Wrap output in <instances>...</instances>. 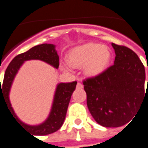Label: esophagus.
Masks as SVG:
<instances>
[{"instance_id":"esophagus-1","label":"esophagus","mask_w":148,"mask_h":148,"mask_svg":"<svg viewBox=\"0 0 148 148\" xmlns=\"http://www.w3.org/2000/svg\"><path fill=\"white\" fill-rule=\"evenodd\" d=\"M83 88V84L80 82H78L77 83V88Z\"/></svg>"}]
</instances>
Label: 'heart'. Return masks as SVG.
<instances>
[{"instance_id": "obj_1", "label": "heart", "mask_w": 148, "mask_h": 148, "mask_svg": "<svg viewBox=\"0 0 148 148\" xmlns=\"http://www.w3.org/2000/svg\"><path fill=\"white\" fill-rule=\"evenodd\" d=\"M111 59V51L109 47L98 43L88 42L72 48L68 55L69 64L74 68L84 66L87 76H95L106 69ZM62 67L67 68L66 64Z\"/></svg>"}]
</instances>
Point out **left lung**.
Instances as JSON below:
<instances>
[{
  "mask_svg": "<svg viewBox=\"0 0 148 148\" xmlns=\"http://www.w3.org/2000/svg\"><path fill=\"white\" fill-rule=\"evenodd\" d=\"M112 46L116 55L114 64L83 81L88 110L105 127L129 123L148 91L147 88L145 93V68L138 56L125 46Z\"/></svg>",
  "mask_w": 148,
  "mask_h": 148,
  "instance_id": "obj_1",
  "label": "left lung"
}]
</instances>
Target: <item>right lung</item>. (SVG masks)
<instances>
[{"label":"right lung","mask_w":148,"mask_h":148,"mask_svg":"<svg viewBox=\"0 0 148 148\" xmlns=\"http://www.w3.org/2000/svg\"><path fill=\"white\" fill-rule=\"evenodd\" d=\"M55 47V45L43 43L35 46L29 49V51L19 54L17 56L14 57L6 68L3 84L1 86V100H3L5 102L11 114L14 116L17 122L25 128H27L28 130L30 131V133L34 135H46L51 134L57 131L62 127L66 117L71 97L72 92L76 89L77 82L73 81L71 83H60L57 85L53 101L52 108L48 118L44 123L38 126L26 125L18 119L11 106L9 98L10 88L17 72L25 61L30 60H39L47 63L54 68H59L60 59Z\"/></svg>","instance_id":"obj_1"}]
</instances>
